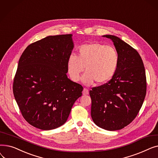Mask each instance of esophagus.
Returning <instances> with one entry per match:
<instances>
[{
    "label": "esophagus",
    "instance_id": "34e87169",
    "mask_svg": "<svg viewBox=\"0 0 158 158\" xmlns=\"http://www.w3.org/2000/svg\"><path fill=\"white\" fill-rule=\"evenodd\" d=\"M88 94H89V91H88V89H87V88H84V89H83V91H82V94H83L84 95H88Z\"/></svg>",
    "mask_w": 158,
    "mask_h": 158
}]
</instances>
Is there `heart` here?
<instances>
[{
    "instance_id": "obj_1",
    "label": "heart",
    "mask_w": 158,
    "mask_h": 158,
    "mask_svg": "<svg viewBox=\"0 0 158 158\" xmlns=\"http://www.w3.org/2000/svg\"><path fill=\"white\" fill-rule=\"evenodd\" d=\"M119 63V55L114 47L100 43H91L80 46L77 56L70 54L66 62L68 73L73 81H78L81 74L86 73L82 81L90 85L95 81L102 85L114 75Z\"/></svg>"
}]
</instances>
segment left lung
I'll use <instances>...</instances> for the list:
<instances>
[{
  "mask_svg": "<svg viewBox=\"0 0 158 158\" xmlns=\"http://www.w3.org/2000/svg\"><path fill=\"white\" fill-rule=\"evenodd\" d=\"M102 36L113 42L119 63L108 82L89 91L91 116L99 127L120 130L132 122L142 106L147 91L145 70L136 50L117 36Z\"/></svg>",
  "mask_w": 158,
  "mask_h": 158,
  "instance_id": "8db88e82",
  "label": "left lung"
}]
</instances>
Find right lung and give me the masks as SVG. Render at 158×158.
Segmentation results:
<instances>
[{
    "label": "right lung",
    "instance_id": "add662e5",
    "mask_svg": "<svg viewBox=\"0 0 158 158\" xmlns=\"http://www.w3.org/2000/svg\"><path fill=\"white\" fill-rule=\"evenodd\" d=\"M72 35L49 36L30 44L22 53L13 90L24 119L41 130L60 127L82 95V86L66 76L73 48Z\"/></svg>",
    "mask_w": 158,
    "mask_h": 158
}]
</instances>
